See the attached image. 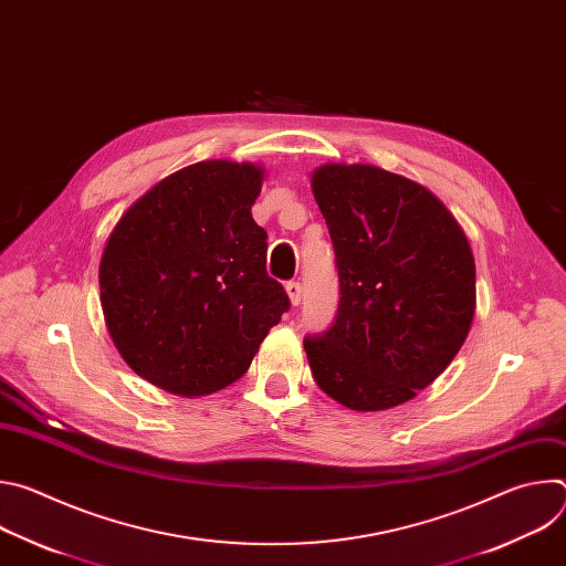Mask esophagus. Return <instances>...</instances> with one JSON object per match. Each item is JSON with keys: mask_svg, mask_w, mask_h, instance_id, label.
Segmentation results:
<instances>
[{"mask_svg": "<svg viewBox=\"0 0 566 566\" xmlns=\"http://www.w3.org/2000/svg\"><path fill=\"white\" fill-rule=\"evenodd\" d=\"M286 293H289V300H291V304L293 306H297L300 302H302V284L300 282H289L286 284Z\"/></svg>", "mask_w": 566, "mask_h": 566, "instance_id": "esophagus-1", "label": "esophagus"}]
</instances>
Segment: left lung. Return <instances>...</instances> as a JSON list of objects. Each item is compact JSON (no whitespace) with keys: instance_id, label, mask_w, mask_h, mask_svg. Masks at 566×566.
Here are the masks:
<instances>
[{"instance_id":"8db88e82","label":"left lung","mask_w":566,"mask_h":566,"mask_svg":"<svg viewBox=\"0 0 566 566\" xmlns=\"http://www.w3.org/2000/svg\"><path fill=\"white\" fill-rule=\"evenodd\" d=\"M311 188L340 282L334 325L304 338L311 374L349 410L400 406L452 363L470 332L468 239L430 190L374 166H322Z\"/></svg>"}]
</instances>
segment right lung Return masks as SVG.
I'll use <instances>...</instances> for the list:
<instances>
[{
  "instance_id": "1",
  "label": "right lung",
  "mask_w": 566,
  "mask_h": 566,
  "mask_svg": "<svg viewBox=\"0 0 566 566\" xmlns=\"http://www.w3.org/2000/svg\"><path fill=\"white\" fill-rule=\"evenodd\" d=\"M253 164L203 160L143 195L101 260V304L123 360L151 385L203 396L247 374L291 302L266 273Z\"/></svg>"
}]
</instances>
